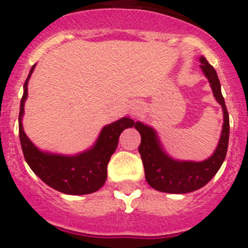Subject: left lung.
I'll return each mask as SVG.
<instances>
[{
    "mask_svg": "<svg viewBox=\"0 0 248 248\" xmlns=\"http://www.w3.org/2000/svg\"><path fill=\"white\" fill-rule=\"evenodd\" d=\"M201 62L202 70L204 75L208 77L212 86L214 97L221 104L222 112H224L221 138L212 157H209L203 162L173 160L166 155L161 149L160 141L154 129L144 125L140 122L135 124L136 130L141 135L139 152L141 155L142 165H144L145 178L152 188L160 192L183 194V193L194 192L204 187L219 171L228 152L230 123H229L228 109H226L224 97L221 94L220 81L214 67L208 62L204 56L201 58Z\"/></svg>",
    "mask_w": 248,
    "mask_h": 248,
    "instance_id": "8db88e82",
    "label": "left lung"
}]
</instances>
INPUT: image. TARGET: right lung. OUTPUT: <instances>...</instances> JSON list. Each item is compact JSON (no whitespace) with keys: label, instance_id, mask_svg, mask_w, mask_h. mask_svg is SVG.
Here are the masks:
<instances>
[{"label":"right lung","instance_id":"add662e5","mask_svg":"<svg viewBox=\"0 0 248 248\" xmlns=\"http://www.w3.org/2000/svg\"><path fill=\"white\" fill-rule=\"evenodd\" d=\"M35 65H33L26 82L19 109V139L24 158L31 171L54 189L65 194L81 195L98 190L107 179L109 158L118 146L119 135L124 129L133 128L135 122L130 118H122L118 122L104 126L96 145L77 156L50 155L39 151L28 139L22 125L24 102L28 96V81Z\"/></svg>","mask_w":248,"mask_h":248}]
</instances>
